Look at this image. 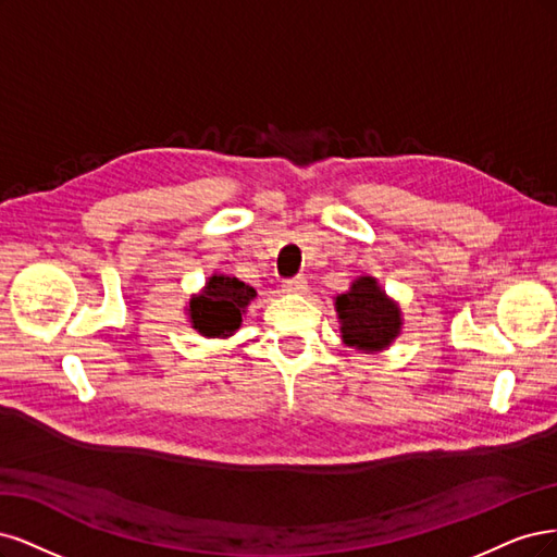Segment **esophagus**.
Returning <instances> with one entry per match:
<instances>
[{
    "mask_svg": "<svg viewBox=\"0 0 557 557\" xmlns=\"http://www.w3.org/2000/svg\"><path fill=\"white\" fill-rule=\"evenodd\" d=\"M282 286L286 294H302L305 289H308V282H305V277H289V280H284Z\"/></svg>",
    "mask_w": 557,
    "mask_h": 557,
    "instance_id": "obj_1",
    "label": "esophagus"
}]
</instances>
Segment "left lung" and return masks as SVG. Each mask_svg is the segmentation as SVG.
<instances>
[{"label": "left lung", "mask_w": 557, "mask_h": 557, "mask_svg": "<svg viewBox=\"0 0 557 557\" xmlns=\"http://www.w3.org/2000/svg\"><path fill=\"white\" fill-rule=\"evenodd\" d=\"M339 333L347 347L358 351H384L400 335L403 312L374 277H356L347 294L335 298Z\"/></svg>", "instance_id": "1"}]
</instances>
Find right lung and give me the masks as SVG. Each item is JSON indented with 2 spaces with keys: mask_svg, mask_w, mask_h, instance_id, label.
<instances>
[{
  "mask_svg": "<svg viewBox=\"0 0 557 557\" xmlns=\"http://www.w3.org/2000/svg\"><path fill=\"white\" fill-rule=\"evenodd\" d=\"M257 296L255 286L240 282L231 275L208 277L201 294L189 298V321L191 329L206 337H228L243 324L245 308Z\"/></svg>",
  "mask_w": 557,
  "mask_h": 557,
  "instance_id": "1",
  "label": "right lung"
}]
</instances>
